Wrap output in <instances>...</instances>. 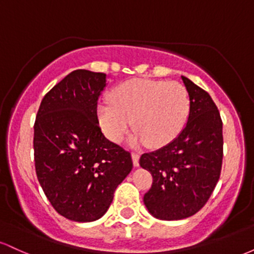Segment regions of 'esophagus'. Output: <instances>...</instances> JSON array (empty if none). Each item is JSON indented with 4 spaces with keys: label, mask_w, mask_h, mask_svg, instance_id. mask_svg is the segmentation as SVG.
Instances as JSON below:
<instances>
[{
    "label": "esophagus",
    "mask_w": 254,
    "mask_h": 254,
    "mask_svg": "<svg viewBox=\"0 0 254 254\" xmlns=\"http://www.w3.org/2000/svg\"><path fill=\"white\" fill-rule=\"evenodd\" d=\"M131 156H132L133 166H135V167H138V166H139V154L138 153H132V154H131Z\"/></svg>",
    "instance_id": "obj_1"
}]
</instances>
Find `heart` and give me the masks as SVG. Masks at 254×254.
<instances>
[{
  "instance_id": "1",
  "label": "heart",
  "mask_w": 254,
  "mask_h": 254,
  "mask_svg": "<svg viewBox=\"0 0 254 254\" xmlns=\"http://www.w3.org/2000/svg\"><path fill=\"white\" fill-rule=\"evenodd\" d=\"M190 113V98L178 82L135 78L113 88L111 101L98 104V122L105 136L119 143L131 127V145L161 148L182 132Z\"/></svg>"
}]
</instances>
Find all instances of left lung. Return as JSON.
I'll return each instance as SVG.
<instances>
[{
	"label": "left lung",
	"mask_w": 254,
	"mask_h": 254,
	"mask_svg": "<svg viewBox=\"0 0 254 254\" xmlns=\"http://www.w3.org/2000/svg\"><path fill=\"white\" fill-rule=\"evenodd\" d=\"M190 98L188 122L173 141L139 159L153 176L143 202L154 217L176 221L203 208L222 167V121L210 95L182 76Z\"/></svg>",
	"instance_id": "obj_1"
}]
</instances>
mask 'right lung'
<instances>
[{"label": "right lung", "instance_id": "add662e5", "mask_svg": "<svg viewBox=\"0 0 254 254\" xmlns=\"http://www.w3.org/2000/svg\"><path fill=\"white\" fill-rule=\"evenodd\" d=\"M106 84L104 72H70L44 97L34 123L38 180L55 210L75 222L104 216L132 170L129 151L99 127L98 99Z\"/></svg>", "mask_w": 254, "mask_h": 254}]
</instances>
